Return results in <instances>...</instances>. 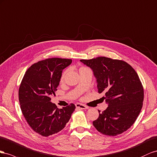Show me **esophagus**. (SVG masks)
<instances>
[{
  "mask_svg": "<svg viewBox=\"0 0 157 157\" xmlns=\"http://www.w3.org/2000/svg\"><path fill=\"white\" fill-rule=\"evenodd\" d=\"M75 106H76V108L79 109H88V106L84 105L83 104H80V103L75 104Z\"/></svg>",
  "mask_w": 157,
  "mask_h": 157,
  "instance_id": "obj_1",
  "label": "esophagus"
}]
</instances>
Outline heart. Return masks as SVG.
I'll return each instance as SVG.
<instances>
[{
	"label": "heart",
	"mask_w": 157,
	"mask_h": 157,
	"mask_svg": "<svg viewBox=\"0 0 157 157\" xmlns=\"http://www.w3.org/2000/svg\"><path fill=\"white\" fill-rule=\"evenodd\" d=\"M66 71H64V72L62 74V76H61V80L62 81V80L64 79V76H65V75H66Z\"/></svg>",
	"instance_id": "b5f03b06"
}]
</instances>
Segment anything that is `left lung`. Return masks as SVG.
Instances as JSON below:
<instances>
[{"label": "left lung", "instance_id": "left-lung-1", "mask_svg": "<svg viewBox=\"0 0 157 157\" xmlns=\"http://www.w3.org/2000/svg\"><path fill=\"white\" fill-rule=\"evenodd\" d=\"M89 67L97 79L98 92L105 93L102 99L107 109L93 122L98 132L106 136L122 133L135 122L143 106L144 91L140 78L132 67L123 60L105 56L80 60Z\"/></svg>", "mask_w": 157, "mask_h": 157}]
</instances>
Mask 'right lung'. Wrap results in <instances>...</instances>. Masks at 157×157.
Here are the masks:
<instances>
[{
    "label": "right lung",
    "mask_w": 157,
    "mask_h": 157,
    "mask_svg": "<svg viewBox=\"0 0 157 157\" xmlns=\"http://www.w3.org/2000/svg\"><path fill=\"white\" fill-rule=\"evenodd\" d=\"M71 62L59 58L39 61L29 67L22 79L18 92L22 114L31 129L42 136L48 137L64 129L75 110L72 103L58 109L51 102L62 70Z\"/></svg>",
    "instance_id": "right-lung-1"
}]
</instances>
